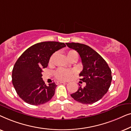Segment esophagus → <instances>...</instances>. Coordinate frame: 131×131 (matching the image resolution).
Returning a JSON list of instances; mask_svg holds the SVG:
<instances>
[{
    "instance_id": "obj_1",
    "label": "esophagus",
    "mask_w": 131,
    "mask_h": 131,
    "mask_svg": "<svg viewBox=\"0 0 131 131\" xmlns=\"http://www.w3.org/2000/svg\"><path fill=\"white\" fill-rule=\"evenodd\" d=\"M60 83H66V82H62V81H58V82H56L57 85H58V84H60Z\"/></svg>"
}]
</instances>
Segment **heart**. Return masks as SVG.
Wrapping results in <instances>:
<instances>
[{
	"label": "heart",
	"mask_w": 131,
	"mask_h": 131,
	"mask_svg": "<svg viewBox=\"0 0 131 131\" xmlns=\"http://www.w3.org/2000/svg\"><path fill=\"white\" fill-rule=\"evenodd\" d=\"M56 56L57 53H54L50 57L49 61V65H52L53 64ZM67 57L70 61H77L78 59V53L74 50H70V51H67ZM73 73H74V71L70 70L59 69L55 72V76L57 79L58 80H67L71 78Z\"/></svg>",
	"instance_id": "heart-1"
}]
</instances>
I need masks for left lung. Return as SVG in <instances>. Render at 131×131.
<instances>
[{"label":"left lung","instance_id":"obj_1","mask_svg":"<svg viewBox=\"0 0 131 131\" xmlns=\"http://www.w3.org/2000/svg\"><path fill=\"white\" fill-rule=\"evenodd\" d=\"M67 46L79 54L83 68L79 74L80 80L86 85H80L76 92L71 94L76 101L91 104L101 100L110 86L112 71L103 57L89 46L79 43H66Z\"/></svg>","mask_w":131,"mask_h":131}]
</instances>
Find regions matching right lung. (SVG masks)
Wrapping results in <instances>:
<instances>
[{"label": "right lung", "instance_id": "1", "mask_svg": "<svg viewBox=\"0 0 131 131\" xmlns=\"http://www.w3.org/2000/svg\"><path fill=\"white\" fill-rule=\"evenodd\" d=\"M64 43L43 42L26 49L12 70V84L17 94L26 103L38 105L47 103L54 95V82L46 86L42 79L43 69L47 67L55 52L65 47Z\"/></svg>", "mask_w": 131, "mask_h": 131}]
</instances>
